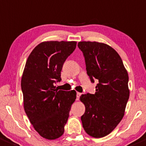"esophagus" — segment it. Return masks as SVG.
Here are the masks:
<instances>
[{
	"label": "esophagus",
	"mask_w": 146,
	"mask_h": 146,
	"mask_svg": "<svg viewBox=\"0 0 146 146\" xmlns=\"http://www.w3.org/2000/svg\"><path fill=\"white\" fill-rule=\"evenodd\" d=\"M81 94L79 93V92H77V94H76V100H79V98L80 96H81Z\"/></svg>",
	"instance_id": "esophagus-1"
}]
</instances>
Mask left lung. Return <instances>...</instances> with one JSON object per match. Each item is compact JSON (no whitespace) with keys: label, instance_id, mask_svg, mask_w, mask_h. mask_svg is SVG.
I'll return each mask as SVG.
<instances>
[{"label":"left lung","instance_id":"8db88e82","mask_svg":"<svg viewBox=\"0 0 146 146\" xmlns=\"http://www.w3.org/2000/svg\"><path fill=\"white\" fill-rule=\"evenodd\" d=\"M91 81L97 80L94 94H82L86 110L81 116L86 133L96 138L110 134L120 122L130 96L128 74L122 59L108 44L79 42Z\"/></svg>","mask_w":146,"mask_h":146}]
</instances>
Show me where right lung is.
I'll use <instances>...</instances> for the list:
<instances>
[{
  "label": "right lung",
  "mask_w": 146,
  "mask_h": 146,
  "mask_svg": "<svg viewBox=\"0 0 146 146\" xmlns=\"http://www.w3.org/2000/svg\"><path fill=\"white\" fill-rule=\"evenodd\" d=\"M74 41H47L35 47L28 57L21 77L25 112L35 130L44 138L54 140L64 133L74 90L55 88L68 57L76 47Z\"/></svg>",
  "instance_id": "obj_1"
}]
</instances>
